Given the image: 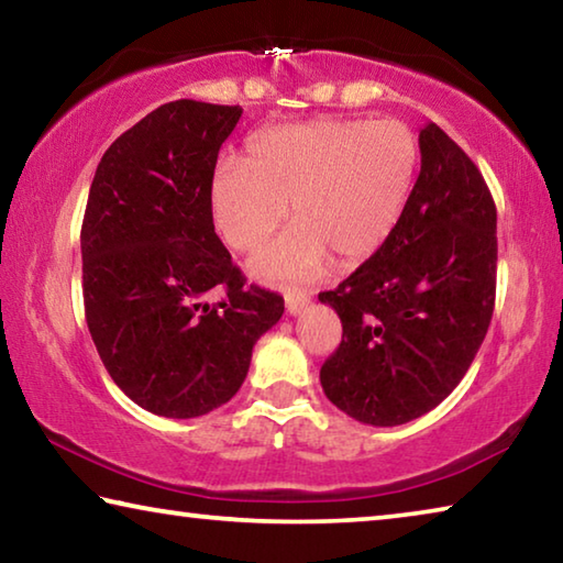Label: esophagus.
Returning <instances> with one entry per match:
<instances>
[{
  "mask_svg": "<svg viewBox=\"0 0 563 563\" xmlns=\"http://www.w3.org/2000/svg\"><path fill=\"white\" fill-rule=\"evenodd\" d=\"M308 302H310L308 292H288V295H285V310H288L290 316H298L302 308H308Z\"/></svg>",
  "mask_w": 563,
  "mask_h": 563,
  "instance_id": "34e87169",
  "label": "esophagus"
}]
</instances>
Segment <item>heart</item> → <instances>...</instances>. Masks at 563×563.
Instances as JSON below:
<instances>
[{
    "mask_svg": "<svg viewBox=\"0 0 563 563\" xmlns=\"http://www.w3.org/2000/svg\"><path fill=\"white\" fill-rule=\"evenodd\" d=\"M419 146L395 119L322 117L265 129L247 141L245 164L223 161L211 178L216 231L233 251H253L283 218L295 225L255 255L271 283H305L330 255L352 265L395 231L415 184Z\"/></svg>",
    "mask_w": 563,
    "mask_h": 563,
    "instance_id": "heart-1",
    "label": "heart"
}]
</instances>
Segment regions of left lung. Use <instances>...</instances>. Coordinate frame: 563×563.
<instances>
[{"label": "left lung", "instance_id": "1", "mask_svg": "<svg viewBox=\"0 0 563 563\" xmlns=\"http://www.w3.org/2000/svg\"><path fill=\"white\" fill-rule=\"evenodd\" d=\"M419 154L395 231L318 295L342 322L320 385L342 412L375 427L422 417L460 385L497 298V206L479 168L437 123L419 131Z\"/></svg>", "mask_w": 563, "mask_h": 563}]
</instances>
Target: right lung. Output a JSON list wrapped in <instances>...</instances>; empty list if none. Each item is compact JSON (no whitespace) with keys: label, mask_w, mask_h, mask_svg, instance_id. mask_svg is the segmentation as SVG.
Returning <instances> with one entry per match:
<instances>
[{"label":"right lung","mask_w":563,"mask_h":563,"mask_svg":"<svg viewBox=\"0 0 563 563\" xmlns=\"http://www.w3.org/2000/svg\"><path fill=\"white\" fill-rule=\"evenodd\" d=\"M241 113L164 103L113 141L91 180L81 223L87 325L121 393L161 417L225 405L285 310L278 292L245 288L216 235L211 178ZM211 291L222 300L208 303Z\"/></svg>","instance_id":"1"}]
</instances>
